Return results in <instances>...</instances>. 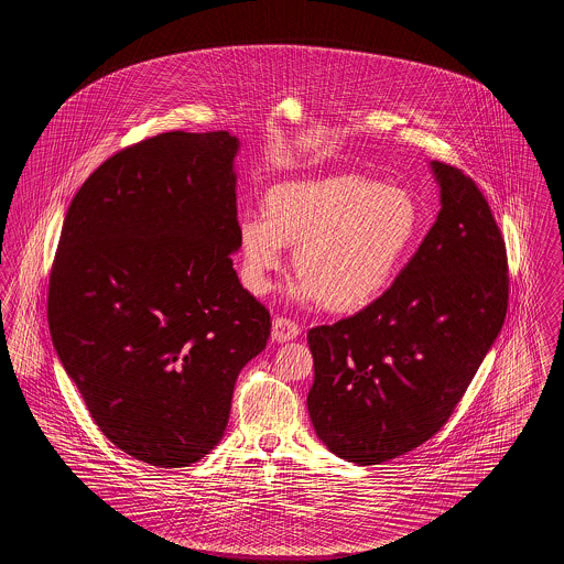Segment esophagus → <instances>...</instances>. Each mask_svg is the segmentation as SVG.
Here are the masks:
<instances>
[{
    "label": "esophagus",
    "mask_w": 564,
    "mask_h": 564,
    "mask_svg": "<svg viewBox=\"0 0 564 564\" xmlns=\"http://www.w3.org/2000/svg\"><path fill=\"white\" fill-rule=\"evenodd\" d=\"M297 336V325L288 317H274L272 319V332L270 338L272 343H290Z\"/></svg>",
    "instance_id": "obj_1"
}]
</instances>
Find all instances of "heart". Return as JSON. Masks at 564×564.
Segmentation results:
<instances>
[{"instance_id":"heart-1","label":"heart","mask_w":564,"mask_h":564,"mask_svg":"<svg viewBox=\"0 0 564 564\" xmlns=\"http://www.w3.org/2000/svg\"><path fill=\"white\" fill-rule=\"evenodd\" d=\"M421 235L423 212L410 189L361 175L283 182L267 192L264 215L237 221L242 283L267 294L285 245H295V300L350 313L389 290Z\"/></svg>"}]
</instances>
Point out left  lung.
I'll use <instances>...</instances> for the list:
<instances>
[{
  "label": "left lung",
  "mask_w": 564,
  "mask_h": 564,
  "mask_svg": "<svg viewBox=\"0 0 564 564\" xmlns=\"http://www.w3.org/2000/svg\"><path fill=\"white\" fill-rule=\"evenodd\" d=\"M440 214L393 285L349 319L308 332V414L334 455L378 465L442 430L508 311V256L482 192L431 161Z\"/></svg>",
  "instance_id": "obj_1"
}]
</instances>
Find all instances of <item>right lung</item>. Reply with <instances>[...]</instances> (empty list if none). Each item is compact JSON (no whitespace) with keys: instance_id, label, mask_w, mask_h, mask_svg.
Listing matches in <instances>:
<instances>
[{"instance_id":"obj_1","label":"right lung","mask_w":564,"mask_h":564,"mask_svg":"<svg viewBox=\"0 0 564 564\" xmlns=\"http://www.w3.org/2000/svg\"><path fill=\"white\" fill-rule=\"evenodd\" d=\"M239 145L171 131L118 152L74 196L54 256L56 355L109 442L156 467L214 451L267 349L269 311L232 269Z\"/></svg>"}]
</instances>
